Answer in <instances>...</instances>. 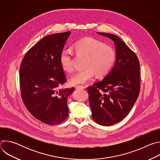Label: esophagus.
<instances>
[{
  "mask_svg": "<svg viewBox=\"0 0 160 160\" xmlns=\"http://www.w3.org/2000/svg\"><path fill=\"white\" fill-rule=\"evenodd\" d=\"M75 89H83V88H85V87H83V86H82V85H77V86H75Z\"/></svg>",
  "mask_w": 160,
  "mask_h": 160,
  "instance_id": "34e87169",
  "label": "esophagus"
}]
</instances>
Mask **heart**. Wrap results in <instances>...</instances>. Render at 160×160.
Masks as SVG:
<instances>
[{"instance_id": "1", "label": "heart", "mask_w": 160, "mask_h": 160, "mask_svg": "<svg viewBox=\"0 0 160 160\" xmlns=\"http://www.w3.org/2000/svg\"><path fill=\"white\" fill-rule=\"evenodd\" d=\"M77 55L85 57V69L77 72L70 78L73 85L84 84L92 78L95 74L97 77L105 76L111 69L115 61V52L109 45L90 37L77 41L73 45ZM73 54L69 50H63L59 56L61 68L66 72L73 70Z\"/></svg>"}]
</instances>
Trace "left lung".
Returning a JSON list of instances; mask_svg holds the SVG:
<instances>
[{
	"label": "left lung",
	"mask_w": 160,
	"mask_h": 160,
	"mask_svg": "<svg viewBox=\"0 0 160 160\" xmlns=\"http://www.w3.org/2000/svg\"><path fill=\"white\" fill-rule=\"evenodd\" d=\"M114 42L116 60L103 79L87 88L92 117L98 124L110 126L128 115L140 92V65L135 54L118 37L98 32Z\"/></svg>",
	"instance_id": "left-lung-1"
}]
</instances>
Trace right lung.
<instances>
[{"label":"right lung","instance_id":"1","mask_svg":"<svg viewBox=\"0 0 160 160\" xmlns=\"http://www.w3.org/2000/svg\"><path fill=\"white\" fill-rule=\"evenodd\" d=\"M70 32L44 37L27 52L19 68L21 98L37 120L57 125L68 116V96L75 88H59L66 81L59 56Z\"/></svg>","mask_w":160,"mask_h":160}]
</instances>
